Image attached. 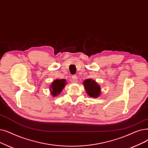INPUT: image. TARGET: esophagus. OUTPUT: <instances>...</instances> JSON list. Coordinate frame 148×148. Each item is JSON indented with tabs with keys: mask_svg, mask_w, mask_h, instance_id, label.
<instances>
[{
	"mask_svg": "<svg viewBox=\"0 0 148 148\" xmlns=\"http://www.w3.org/2000/svg\"><path fill=\"white\" fill-rule=\"evenodd\" d=\"M77 80H78V79H77V75H73V76H72V81L73 82H74V83H76V82H77Z\"/></svg>",
	"mask_w": 148,
	"mask_h": 148,
	"instance_id": "esophagus-1",
	"label": "esophagus"
}]
</instances>
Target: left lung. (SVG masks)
<instances>
[{"mask_svg":"<svg viewBox=\"0 0 148 148\" xmlns=\"http://www.w3.org/2000/svg\"><path fill=\"white\" fill-rule=\"evenodd\" d=\"M87 94L90 97L97 98L100 95L101 89L99 84L92 79H86L83 82Z\"/></svg>","mask_w":148,"mask_h":148,"instance_id":"8db88e82","label":"left lung"}]
</instances>
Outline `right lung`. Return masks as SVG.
Listing matches in <instances>:
<instances>
[{
	"label": "right lung",
	"mask_w": 148,
	"mask_h": 148,
	"mask_svg": "<svg viewBox=\"0 0 148 148\" xmlns=\"http://www.w3.org/2000/svg\"><path fill=\"white\" fill-rule=\"evenodd\" d=\"M66 84V80L65 79H56L52 82V84L51 85L49 90L51 94H52L53 97H56L58 95L63 89L65 88Z\"/></svg>",
	"instance_id": "1"
}]
</instances>
